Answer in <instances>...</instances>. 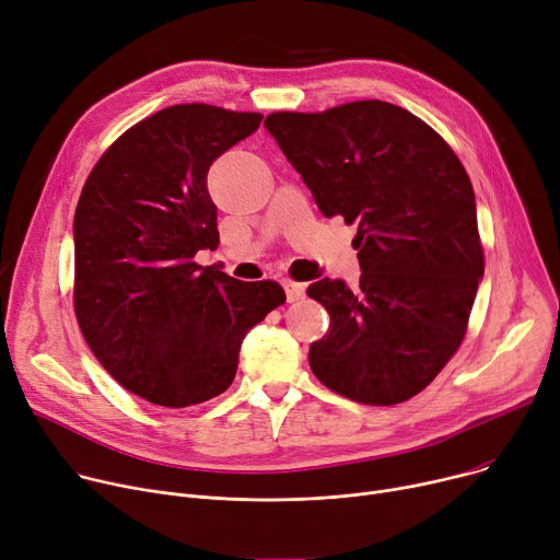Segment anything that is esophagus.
Here are the masks:
<instances>
[{"label": "esophagus", "mask_w": 560, "mask_h": 560, "mask_svg": "<svg viewBox=\"0 0 560 560\" xmlns=\"http://www.w3.org/2000/svg\"><path fill=\"white\" fill-rule=\"evenodd\" d=\"M283 288H285L288 302H300L302 296L306 294V285H304V283H296V281H292V279H285V281H283Z\"/></svg>", "instance_id": "34e87169"}]
</instances>
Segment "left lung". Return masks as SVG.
I'll return each mask as SVG.
<instances>
[{
	"instance_id": "obj_1",
	"label": "left lung",
	"mask_w": 560,
	"mask_h": 560,
	"mask_svg": "<svg viewBox=\"0 0 560 560\" xmlns=\"http://www.w3.org/2000/svg\"><path fill=\"white\" fill-rule=\"evenodd\" d=\"M264 126L319 211L358 225L360 288L308 285L330 315L308 351L313 374L364 405L417 396L459 349L483 277L464 164L425 121L385 101L272 112Z\"/></svg>"
}]
</instances>
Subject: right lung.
I'll return each instance as SVG.
<instances>
[{"label": "right lung", "instance_id": "right-lung-1", "mask_svg": "<svg viewBox=\"0 0 560 560\" xmlns=\"http://www.w3.org/2000/svg\"><path fill=\"white\" fill-rule=\"evenodd\" d=\"M258 112L182 103L128 128L92 168L73 215V311L107 374L164 407L225 392L247 330L285 302L277 281L196 264L215 249L207 173Z\"/></svg>", "mask_w": 560, "mask_h": 560}]
</instances>
